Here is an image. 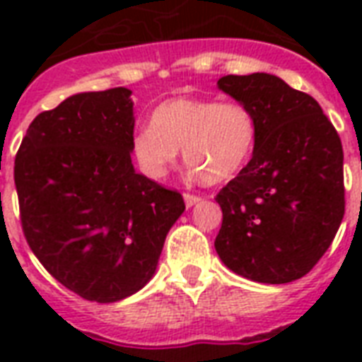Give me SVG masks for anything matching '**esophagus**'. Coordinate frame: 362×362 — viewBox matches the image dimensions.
I'll return each mask as SVG.
<instances>
[{"label":"esophagus","instance_id":"1","mask_svg":"<svg viewBox=\"0 0 362 362\" xmlns=\"http://www.w3.org/2000/svg\"><path fill=\"white\" fill-rule=\"evenodd\" d=\"M184 201H186L187 206H193V204L201 201V197H199V195H195V193H184Z\"/></svg>","mask_w":362,"mask_h":362}]
</instances>
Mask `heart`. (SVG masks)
<instances>
[{
	"label": "heart",
	"mask_w": 362,
	"mask_h": 362,
	"mask_svg": "<svg viewBox=\"0 0 362 362\" xmlns=\"http://www.w3.org/2000/svg\"><path fill=\"white\" fill-rule=\"evenodd\" d=\"M257 124L235 101L173 98L152 110L150 125L131 136V156L142 175L163 180L184 148V159L209 184L235 178L250 161Z\"/></svg>",
	"instance_id": "obj_1"
}]
</instances>
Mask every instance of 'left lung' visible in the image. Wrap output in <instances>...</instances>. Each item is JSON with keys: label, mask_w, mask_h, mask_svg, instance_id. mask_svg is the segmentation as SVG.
Returning a JSON list of instances; mask_svg holds the SVG:
<instances>
[{"label": "left lung", "mask_w": 362, "mask_h": 362, "mask_svg": "<svg viewBox=\"0 0 362 362\" xmlns=\"http://www.w3.org/2000/svg\"><path fill=\"white\" fill-rule=\"evenodd\" d=\"M220 90L255 118L250 163L221 187L216 252L237 274L287 284L314 269L342 223L344 152L312 95L274 75H227Z\"/></svg>", "instance_id": "8db88e82"}]
</instances>
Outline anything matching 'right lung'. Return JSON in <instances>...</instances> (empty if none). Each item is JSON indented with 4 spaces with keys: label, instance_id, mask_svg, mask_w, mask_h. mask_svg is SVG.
Instances as JSON below:
<instances>
[{
    "label": "right lung",
    "instance_id": "right-lung-1",
    "mask_svg": "<svg viewBox=\"0 0 362 362\" xmlns=\"http://www.w3.org/2000/svg\"><path fill=\"white\" fill-rule=\"evenodd\" d=\"M127 88L71 95L28 127L14 159L20 223L41 264L78 297L116 303L146 286L186 209L131 163Z\"/></svg>",
    "mask_w": 362,
    "mask_h": 362
}]
</instances>
